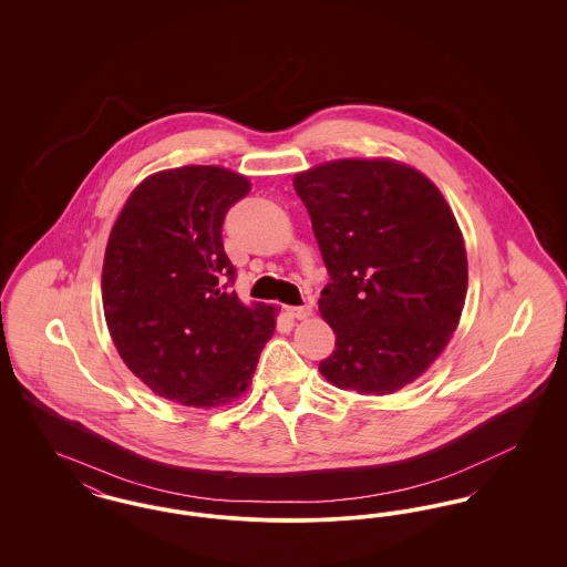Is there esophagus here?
Wrapping results in <instances>:
<instances>
[{
    "mask_svg": "<svg viewBox=\"0 0 567 567\" xmlns=\"http://www.w3.org/2000/svg\"><path fill=\"white\" fill-rule=\"evenodd\" d=\"M287 315L293 317V319H308L312 315V308L308 303L306 306H289Z\"/></svg>",
    "mask_w": 567,
    "mask_h": 567,
    "instance_id": "1",
    "label": "esophagus"
}]
</instances>
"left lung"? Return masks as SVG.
<instances>
[{
	"label": "left lung",
	"instance_id": "1",
	"mask_svg": "<svg viewBox=\"0 0 567 567\" xmlns=\"http://www.w3.org/2000/svg\"><path fill=\"white\" fill-rule=\"evenodd\" d=\"M329 282L319 310L336 349L331 384L395 393L421 377L457 329L467 257L455 215L427 176L391 159H340L293 181Z\"/></svg>",
	"mask_w": 567,
	"mask_h": 567
}]
</instances>
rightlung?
Segmentation results:
<instances>
[{
    "label": "right lung",
    "instance_id": "1",
    "mask_svg": "<svg viewBox=\"0 0 567 567\" xmlns=\"http://www.w3.org/2000/svg\"><path fill=\"white\" fill-rule=\"evenodd\" d=\"M243 174L216 165L163 169L135 187L110 231L102 297L125 365L165 400L216 408L240 398L276 327V310L231 291L223 248Z\"/></svg>",
    "mask_w": 567,
    "mask_h": 567
}]
</instances>
